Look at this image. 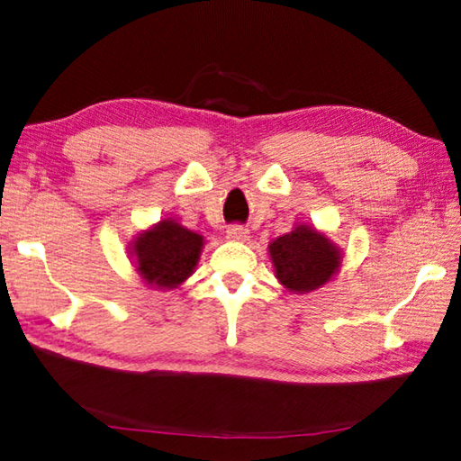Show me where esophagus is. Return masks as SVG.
<instances>
[{"label": "esophagus", "instance_id": "obj_1", "mask_svg": "<svg viewBox=\"0 0 461 461\" xmlns=\"http://www.w3.org/2000/svg\"><path fill=\"white\" fill-rule=\"evenodd\" d=\"M228 238L236 240V241H246L249 238V230L243 228L240 223H233L228 228Z\"/></svg>", "mask_w": 461, "mask_h": 461}]
</instances>
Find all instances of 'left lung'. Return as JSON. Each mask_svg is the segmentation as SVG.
Segmentation results:
<instances>
[{"label":"left lung","instance_id":"8db88e82","mask_svg":"<svg viewBox=\"0 0 461 461\" xmlns=\"http://www.w3.org/2000/svg\"><path fill=\"white\" fill-rule=\"evenodd\" d=\"M276 277L291 293H309L325 285L340 266V251L321 231L299 225L269 243Z\"/></svg>","mask_w":461,"mask_h":461}]
</instances>
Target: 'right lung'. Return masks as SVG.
<instances>
[{
	"label": "right lung",
	"instance_id": "add662e5",
	"mask_svg": "<svg viewBox=\"0 0 461 461\" xmlns=\"http://www.w3.org/2000/svg\"><path fill=\"white\" fill-rule=\"evenodd\" d=\"M203 238L172 220H162L132 241L136 269L146 285L174 289L198 266Z\"/></svg>",
	"mask_w": 461,
	"mask_h": 461
}]
</instances>
